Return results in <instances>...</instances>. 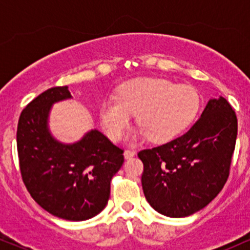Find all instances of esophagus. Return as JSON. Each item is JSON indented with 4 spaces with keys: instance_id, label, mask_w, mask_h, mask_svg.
Masks as SVG:
<instances>
[{
    "instance_id": "esophagus-1",
    "label": "esophagus",
    "mask_w": 250,
    "mask_h": 250,
    "mask_svg": "<svg viewBox=\"0 0 250 250\" xmlns=\"http://www.w3.org/2000/svg\"><path fill=\"white\" fill-rule=\"evenodd\" d=\"M135 155H136V151L131 150V149H127V150L125 151V159H131V157L135 156Z\"/></svg>"
}]
</instances>
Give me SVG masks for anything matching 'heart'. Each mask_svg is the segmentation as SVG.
<instances>
[{"instance_id": "heart-1", "label": "heart", "mask_w": 250, "mask_h": 250, "mask_svg": "<svg viewBox=\"0 0 250 250\" xmlns=\"http://www.w3.org/2000/svg\"><path fill=\"white\" fill-rule=\"evenodd\" d=\"M200 104V94L191 85L140 77L125 83L117 97L102 103L100 119L108 136L117 141L130 123L131 114H137V125L149 139L162 142L182 133L195 120Z\"/></svg>"}]
</instances>
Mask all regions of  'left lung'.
Listing matches in <instances>:
<instances>
[{
    "label": "left lung",
    "mask_w": 250,
    "mask_h": 250,
    "mask_svg": "<svg viewBox=\"0 0 250 250\" xmlns=\"http://www.w3.org/2000/svg\"><path fill=\"white\" fill-rule=\"evenodd\" d=\"M237 117L225 97L210 100L187 133L139 151L149 205L169 217H185L210 203L230 173Z\"/></svg>",
    "instance_id": "left-lung-1"
}]
</instances>
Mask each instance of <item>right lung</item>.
<instances>
[{
	"label": "right lung",
	"mask_w": 250,
	"mask_h": 250,
	"mask_svg": "<svg viewBox=\"0 0 250 250\" xmlns=\"http://www.w3.org/2000/svg\"><path fill=\"white\" fill-rule=\"evenodd\" d=\"M70 96L67 85L54 87L28 103L17 125V154L25 188L44 210L60 219L84 221L107 206L110 181L125 156L122 148L96 129L69 146L50 136V105Z\"/></svg>",
	"instance_id": "obj_1"
}]
</instances>
